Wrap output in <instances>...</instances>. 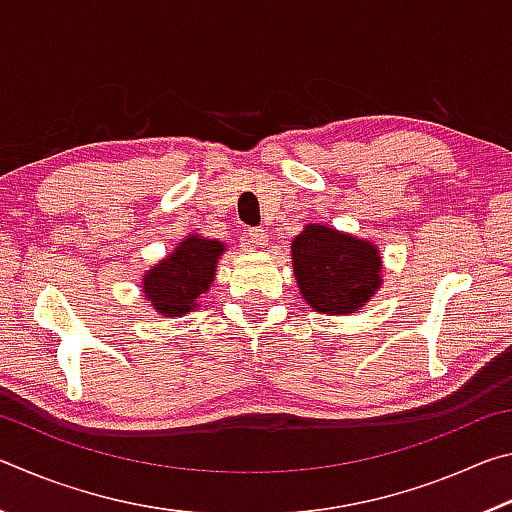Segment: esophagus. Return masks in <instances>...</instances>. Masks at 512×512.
I'll use <instances>...</instances> for the list:
<instances>
[{"instance_id":"esophagus-1","label":"esophagus","mask_w":512,"mask_h":512,"mask_svg":"<svg viewBox=\"0 0 512 512\" xmlns=\"http://www.w3.org/2000/svg\"><path fill=\"white\" fill-rule=\"evenodd\" d=\"M266 241H268V235H266V230H262V228H250L246 232V246L248 248H264Z\"/></svg>"}]
</instances>
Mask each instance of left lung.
<instances>
[{
	"label": "left lung",
	"instance_id": "8db88e82",
	"mask_svg": "<svg viewBox=\"0 0 512 512\" xmlns=\"http://www.w3.org/2000/svg\"><path fill=\"white\" fill-rule=\"evenodd\" d=\"M302 298L318 314L359 311L381 287V257L370 241L309 223L291 244Z\"/></svg>",
	"mask_w": 512,
	"mask_h": 512
}]
</instances>
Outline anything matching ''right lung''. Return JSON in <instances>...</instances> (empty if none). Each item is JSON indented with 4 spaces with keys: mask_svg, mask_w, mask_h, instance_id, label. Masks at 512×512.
Returning <instances> with one entry per match:
<instances>
[{
    "mask_svg": "<svg viewBox=\"0 0 512 512\" xmlns=\"http://www.w3.org/2000/svg\"><path fill=\"white\" fill-rule=\"evenodd\" d=\"M223 250L221 241L189 235L142 277L144 296L162 316H183L198 309V298L214 282Z\"/></svg>",
    "mask_w": 512,
    "mask_h": 512,
    "instance_id": "add662e5",
    "label": "right lung"
}]
</instances>
